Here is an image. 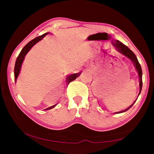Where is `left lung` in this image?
Listing matches in <instances>:
<instances>
[{
	"instance_id": "8db88e82",
	"label": "left lung",
	"mask_w": 154,
	"mask_h": 154,
	"mask_svg": "<svg viewBox=\"0 0 154 154\" xmlns=\"http://www.w3.org/2000/svg\"><path fill=\"white\" fill-rule=\"evenodd\" d=\"M112 42H113V45L115 48H116L117 51L119 52L120 54H122V55H124L126 57H127L128 58H129L130 60L132 61V63H133L135 69H136L137 71L138 72V75H139V87H140V90H139V96L140 92H141L142 84H143V83H142V69H141V66H140L139 61H138V59L137 58V56H135V54L133 53V52H132V50H130V49L128 48L127 46L124 45V44L121 43L119 41L114 40L113 41H112ZM136 100L134 101V103L136 102ZM134 103L132 104V105H130L129 107H128L127 109H124V110L122 111H119V113H120V112L123 113V112L128 111L130 108L132 107V106L134 105ZM116 113H119V112H116Z\"/></svg>"
}]
</instances>
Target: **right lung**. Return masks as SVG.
I'll list each match as a JSON object with an SVG mask.
<instances>
[{
  "label": "right lung",
  "instance_id": "right-lung-1",
  "mask_svg": "<svg viewBox=\"0 0 154 154\" xmlns=\"http://www.w3.org/2000/svg\"><path fill=\"white\" fill-rule=\"evenodd\" d=\"M49 32H46L44 34V35L39 36H37V37H36L32 39V41H30L29 43H28L26 45L23 49H22V51L19 54V56H17V58L16 59V61H15V68H14V75H15V81L16 82L17 79V77H18V75L20 74V70H21V67H22V65L23 62L24 60V58H25V56L26 55L28 51H30V49L32 48V47L35 45L36 43H37L38 42H39L41 40H42L43 38L45 37V36L49 34ZM81 73L80 72H78V73H74V74H72L69 76V79H68V82L69 83L72 82V81L75 80L76 78H77L79 76V75ZM55 106H51L50 107H49L46 109H51L53 107H54Z\"/></svg>",
  "mask_w": 154,
  "mask_h": 154
}]
</instances>
